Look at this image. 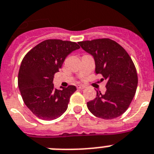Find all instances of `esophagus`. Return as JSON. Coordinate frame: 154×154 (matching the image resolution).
Here are the masks:
<instances>
[{
  "label": "esophagus",
  "instance_id": "1",
  "mask_svg": "<svg viewBox=\"0 0 154 154\" xmlns=\"http://www.w3.org/2000/svg\"><path fill=\"white\" fill-rule=\"evenodd\" d=\"M77 88L79 89V90H83V89L86 88V86H83V85H79V86H77Z\"/></svg>",
  "mask_w": 154,
  "mask_h": 154
}]
</instances>
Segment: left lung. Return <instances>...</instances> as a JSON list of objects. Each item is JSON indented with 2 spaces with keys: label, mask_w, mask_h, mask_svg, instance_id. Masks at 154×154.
<instances>
[{
  "label": "left lung",
  "mask_w": 154,
  "mask_h": 154,
  "mask_svg": "<svg viewBox=\"0 0 154 154\" xmlns=\"http://www.w3.org/2000/svg\"><path fill=\"white\" fill-rule=\"evenodd\" d=\"M79 44L94 57L96 74L107 81L106 92L102 94L97 91L96 97L87 102V108L93 115L105 120L120 116L129 107L138 86L131 58L121 45L109 38L82 41Z\"/></svg>",
  "instance_id": "1"
}]
</instances>
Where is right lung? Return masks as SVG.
<instances>
[{"instance_id":"right-lung-1","label":"right lung","mask_w":154,"mask_h":154,"mask_svg":"<svg viewBox=\"0 0 154 154\" xmlns=\"http://www.w3.org/2000/svg\"><path fill=\"white\" fill-rule=\"evenodd\" d=\"M76 42L48 39L30 49L23 57L18 75V86L25 105L37 117L52 120L68 109L75 86L54 88L53 78L64 60L79 49Z\"/></svg>"}]
</instances>
